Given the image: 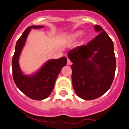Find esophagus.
I'll list each match as a JSON object with an SVG mask.
<instances>
[{"instance_id":"esophagus-1","label":"esophagus","mask_w":129,"mask_h":129,"mask_svg":"<svg viewBox=\"0 0 129 129\" xmlns=\"http://www.w3.org/2000/svg\"><path fill=\"white\" fill-rule=\"evenodd\" d=\"M71 64V60L69 58H67V64L70 65Z\"/></svg>"}]
</instances>
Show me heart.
Wrapping results in <instances>:
<instances>
[{
    "mask_svg": "<svg viewBox=\"0 0 129 129\" xmlns=\"http://www.w3.org/2000/svg\"><path fill=\"white\" fill-rule=\"evenodd\" d=\"M80 34H81V32H80V31H79V32H77V33H75V34H74L73 37L74 38H76V37H79V36L80 35Z\"/></svg>",
    "mask_w": 129,
    "mask_h": 129,
    "instance_id": "heart-1",
    "label": "heart"
}]
</instances>
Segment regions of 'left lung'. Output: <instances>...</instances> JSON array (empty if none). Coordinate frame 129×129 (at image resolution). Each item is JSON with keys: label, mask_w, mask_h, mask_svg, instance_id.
<instances>
[{"label": "left lung", "mask_w": 129, "mask_h": 129, "mask_svg": "<svg viewBox=\"0 0 129 129\" xmlns=\"http://www.w3.org/2000/svg\"><path fill=\"white\" fill-rule=\"evenodd\" d=\"M94 29L99 34L92 41L68 53L73 88L85 100L97 99L107 91L116 65L113 42L102 27L95 25Z\"/></svg>", "instance_id": "8db88e82"}]
</instances>
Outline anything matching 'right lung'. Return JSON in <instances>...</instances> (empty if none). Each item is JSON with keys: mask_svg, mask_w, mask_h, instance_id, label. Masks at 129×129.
I'll use <instances>...</instances> for the list:
<instances>
[{"mask_svg": "<svg viewBox=\"0 0 129 129\" xmlns=\"http://www.w3.org/2000/svg\"><path fill=\"white\" fill-rule=\"evenodd\" d=\"M43 26H30L25 29L17 41L12 59L13 77L14 83L24 94L33 100H43L48 98L52 91L55 80L62 68L66 64V57L47 61L35 74L23 75L18 63V59L26 39L31 28H41Z\"/></svg>", "mask_w": 129, "mask_h": 129, "instance_id": "obj_1", "label": "right lung"}]
</instances>
